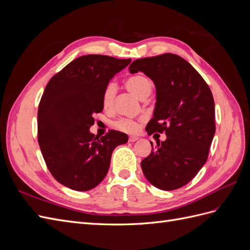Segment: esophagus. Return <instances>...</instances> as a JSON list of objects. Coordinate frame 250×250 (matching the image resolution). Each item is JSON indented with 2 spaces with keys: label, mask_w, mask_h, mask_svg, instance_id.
Wrapping results in <instances>:
<instances>
[{
  "label": "esophagus",
  "mask_w": 250,
  "mask_h": 250,
  "mask_svg": "<svg viewBox=\"0 0 250 250\" xmlns=\"http://www.w3.org/2000/svg\"><path fill=\"white\" fill-rule=\"evenodd\" d=\"M138 140H139L138 137H129V142H131V143L138 141Z\"/></svg>",
  "instance_id": "34e87169"
}]
</instances>
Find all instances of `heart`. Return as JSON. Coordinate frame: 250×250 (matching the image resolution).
Segmentation results:
<instances>
[{
    "label": "heart",
    "mask_w": 250,
    "mask_h": 250,
    "mask_svg": "<svg viewBox=\"0 0 250 250\" xmlns=\"http://www.w3.org/2000/svg\"><path fill=\"white\" fill-rule=\"evenodd\" d=\"M125 86L128 90H130L135 96L139 97L140 99L144 100L152 92V83L150 79L146 77L145 75L138 74L127 78L125 81ZM117 94V86L113 82H109L108 84L104 87L102 93V105L103 108L109 110L113 106L115 98ZM113 126L118 129L124 132L133 133L139 129V121L122 118L113 122Z\"/></svg>",
    "instance_id": "b5f03b06"
}]
</instances>
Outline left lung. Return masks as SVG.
Here are the masks:
<instances>
[{
	"mask_svg": "<svg viewBox=\"0 0 250 250\" xmlns=\"http://www.w3.org/2000/svg\"><path fill=\"white\" fill-rule=\"evenodd\" d=\"M129 71L143 72L156 88L153 118L146 131L167 135L142 161L143 173L161 190H176L190 183L208 160L216 131L213 95L201 75L171 53L134 60Z\"/></svg>",
	"mask_w": 250,
	"mask_h": 250,
	"instance_id": "obj_1",
	"label": "left lung"
}]
</instances>
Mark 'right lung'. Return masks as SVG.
<instances>
[{"instance_id":"1","label":"right lung","mask_w":250,"mask_h":250,"mask_svg":"<svg viewBox=\"0 0 250 250\" xmlns=\"http://www.w3.org/2000/svg\"><path fill=\"white\" fill-rule=\"evenodd\" d=\"M131 59L84 55L53 76L37 112V139L43 160L58 183L75 191L99 185L109 169L112 151L127 143V134L89 132L94 113L103 110L104 87Z\"/></svg>"}]
</instances>
